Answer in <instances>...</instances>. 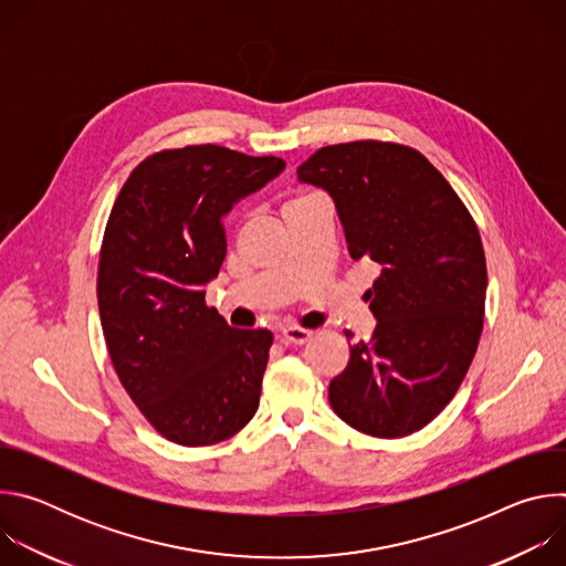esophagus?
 I'll list each match as a JSON object with an SVG mask.
<instances>
[{
    "label": "esophagus",
    "mask_w": 566,
    "mask_h": 566,
    "mask_svg": "<svg viewBox=\"0 0 566 566\" xmlns=\"http://www.w3.org/2000/svg\"><path fill=\"white\" fill-rule=\"evenodd\" d=\"M313 338V332L311 329H302V327H286L282 332V343L286 345H304Z\"/></svg>",
    "instance_id": "34e87169"
}]
</instances>
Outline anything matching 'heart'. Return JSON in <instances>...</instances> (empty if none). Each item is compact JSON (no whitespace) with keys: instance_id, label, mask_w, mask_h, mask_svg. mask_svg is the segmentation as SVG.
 I'll return each mask as SVG.
<instances>
[{"instance_id":"b5f03b06","label":"heart","mask_w":566,"mask_h":566,"mask_svg":"<svg viewBox=\"0 0 566 566\" xmlns=\"http://www.w3.org/2000/svg\"><path fill=\"white\" fill-rule=\"evenodd\" d=\"M302 197H308V195H300V197H295V199H289L286 203H293V201H297V199H302Z\"/></svg>"}]
</instances>
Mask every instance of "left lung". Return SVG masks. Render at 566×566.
<instances>
[{
  "label": "left lung",
  "instance_id": "8db88e82",
  "mask_svg": "<svg viewBox=\"0 0 566 566\" xmlns=\"http://www.w3.org/2000/svg\"><path fill=\"white\" fill-rule=\"evenodd\" d=\"M297 175L332 195L349 255L380 273L365 293L376 329L349 345L329 382L332 408L369 437L419 432L457 394L483 329L489 275L476 223L430 160L400 143L319 147Z\"/></svg>",
  "mask_w": 566,
  "mask_h": 566
}]
</instances>
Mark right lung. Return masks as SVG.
<instances>
[{
    "mask_svg": "<svg viewBox=\"0 0 566 566\" xmlns=\"http://www.w3.org/2000/svg\"><path fill=\"white\" fill-rule=\"evenodd\" d=\"M286 168L280 156L186 145L143 158L109 212L98 311L112 365L172 443L230 439L258 412L273 334L234 329L203 286L226 258L223 214Z\"/></svg>",
    "mask_w": 566,
    "mask_h": 566,
    "instance_id": "1",
    "label": "right lung"
}]
</instances>
